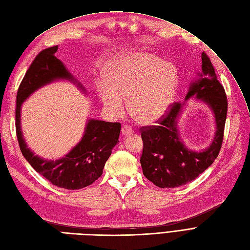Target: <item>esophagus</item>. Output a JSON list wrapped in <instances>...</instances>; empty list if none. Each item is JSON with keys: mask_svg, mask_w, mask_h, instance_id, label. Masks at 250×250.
I'll use <instances>...</instances> for the list:
<instances>
[{"mask_svg": "<svg viewBox=\"0 0 250 250\" xmlns=\"http://www.w3.org/2000/svg\"><path fill=\"white\" fill-rule=\"evenodd\" d=\"M121 131H122L123 135H129V134H132L133 133V129L131 127L125 125V126L122 127V130Z\"/></svg>", "mask_w": 250, "mask_h": 250, "instance_id": "34e87169", "label": "esophagus"}]
</instances>
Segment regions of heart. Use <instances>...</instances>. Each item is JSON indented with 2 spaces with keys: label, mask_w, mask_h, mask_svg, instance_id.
Masks as SVG:
<instances>
[{
  "label": "heart",
  "mask_w": 250,
  "mask_h": 250,
  "mask_svg": "<svg viewBox=\"0 0 250 250\" xmlns=\"http://www.w3.org/2000/svg\"><path fill=\"white\" fill-rule=\"evenodd\" d=\"M104 83L98 87L103 106L119 116L128 99V110L135 122L150 125L165 117L176 99L179 72L174 64L149 53L115 60L106 68Z\"/></svg>",
  "instance_id": "1"
}]
</instances>
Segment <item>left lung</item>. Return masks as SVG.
Returning <instances> with one entry per match:
<instances>
[{
  "label": "left lung",
  "mask_w": 250,
  "mask_h": 250,
  "mask_svg": "<svg viewBox=\"0 0 250 250\" xmlns=\"http://www.w3.org/2000/svg\"><path fill=\"white\" fill-rule=\"evenodd\" d=\"M191 98L205 103L214 117L215 133L207 148L194 151L181 140L178 122L185 109V103H175L159 126L146 127L142 130L143 174L160 188H175L191 182L212 165L221 148L228 100L210 59L205 53H202V72L197 73L196 80L189 84L185 102Z\"/></svg>",
  "instance_id": "left-lung-1"
}]
</instances>
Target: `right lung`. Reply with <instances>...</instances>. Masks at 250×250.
I'll return each mask as SVG.
<instances>
[{"label":"right lung","instance_id":"right-lung-1","mask_svg":"<svg viewBox=\"0 0 250 250\" xmlns=\"http://www.w3.org/2000/svg\"><path fill=\"white\" fill-rule=\"evenodd\" d=\"M57 50L58 46L42 50L23 76L16 96V135L23 157L37 173L58 187L76 190L91 185L102 175L111 150L119 143L121 124L88 120L82 140L57 160L42 158L28 147L21 131V111L24 100L40 88L59 81L70 82L85 94L83 84L55 56Z\"/></svg>","mask_w":250,"mask_h":250}]
</instances>
